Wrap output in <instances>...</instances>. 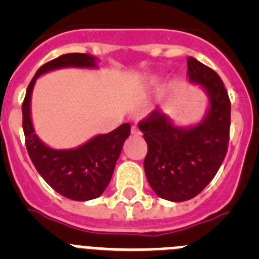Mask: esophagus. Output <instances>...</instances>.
I'll return each mask as SVG.
<instances>
[{"label": "esophagus", "mask_w": 259, "mask_h": 259, "mask_svg": "<svg viewBox=\"0 0 259 259\" xmlns=\"http://www.w3.org/2000/svg\"><path fill=\"white\" fill-rule=\"evenodd\" d=\"M131 134L134 135V136H139V135H141V132H140V130H139V127H136V125H132Z\"/></svg>", "instance_id": "1"}]
</instances>
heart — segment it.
<instances>
[{
  "label": "heart",
  "instance_id": "b5f03b06",
  "mask_svg": "<svg viewBox=\"0 0 259 259\" xmlns=\"http://www.w3.org/2000/svg\"><path fill=\"white\" fill-rule=\"evenodd\" d=\"M157 81H158V77H155V76H150V77H148V79H146V85H155V84H157Z\"/></svg>",
  "mask_w": 259,
  "mask_h": 259
}]
</instances>
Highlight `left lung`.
<instances>
[{
	"label": "left lung",
	"instance_id": "obj_1",
	"mask_svg": "<svg viewBox=\"0 0 259 259\" xmlns=\"http://www.w3.org/2000/svg\"><path fill=\"white\" fill-rule=\"evenodd\" d=\"M188 79L202 88L209 107L200 123L179 127L155 109L139 123L148 144L146 179L161 198L183 202L196 197L218 172L228 149L231 102L218 74L188 57Z\"/></svg>",
	"mask_w": 259,
	"mask_h": 259
}]
</instances>
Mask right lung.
<instances>
[{
	"instance_id": "add662e5",
	"label": "right lung",
	"mask_w": 259,
	"mask_h": 259,
	"mask_svg": "<svg viewBox=\"0 0 259 259\" xmlns=\"http://www.w3.org/2000/svg\"><path fill=\"white\" fill-rule=\"evenodd\" d=\"M66 67L97 68V58L83 53H70L41 66L31 80L23 101V131L27 152L42 179L70 200L89 201L100 197L109 185L131 125L124 123L114 131L97 135L72 149H53L42 143L32 124V91L38 76Z\"/></svg>"
}]
</instances>
